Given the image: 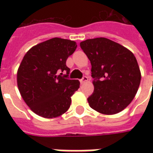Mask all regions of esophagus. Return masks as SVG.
I'll return each mask as SVG.
<instances>
[{"mask_svg": "<svg viewBox=\"0 0 153 153\" xmlns=\"http://www.w3.org/2000/svg\"><path fill=\"white\" fill-rule=\"evenodd\" d=\"M88 80V77L83 76V78H82V79L79 80V81H80V83H85V82H87Z\"/></svg>", "mask_w": 153, "mask_h": 153, "instance_id": "obj_1", "label": "esophagus"}]
</instances>
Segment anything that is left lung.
<instances>
[{"instance_id": "obj_1", "label": "left lung", "mask_w": 153, "mask_h": 153, "mask_svg": "<svg viewBox=\"0 0 153 153\" xmlns=\"http://www.w3.org/2000/svg\"><path fill=\"white\" fill-rule=\"evenodd\" d=\"M80 47L92 65L94 91L88 98L89 106L105 115L123 111L134 99L141 80L134 55L106 38L83 41Z\"/></svg>"}]
</instances>
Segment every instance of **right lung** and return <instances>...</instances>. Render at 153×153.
Wrapping results in <instances>:
<instances>
[{"mask_svg": "<svg viewBox=\"0 0 153 153\" xmlns=\"http://www.w3.org/2000/svg\"><path fill=\"white\" fill-rule=\"evenodd\" d=\"M76 47L74 41L54 38L25 54L19 67L17 83L23 99L37 115L55 118L70 108L71 96L80 83L69 79L66 60Z\"/></svg>", "mask_w": 153, "mask_h": 153, "instance_id": "1", "label": "right lung"}]
</instances>
